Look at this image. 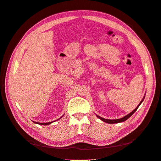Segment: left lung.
I'll list each match as a JSON object with an SVG mask.
<instances>
[{
    "label": "left lung",
    "instance_id": "obj_1",
    "mask_svg": "<svg viewBox=\"0 0 161 161\" xmlns=\"http://www.w3.org/2000/svg\"><path fill=\"white\" fill-rule=\"evenodd\" d=\"M144 97L143 98V99L141 101V102L140 103V104L136 107V108L134 109V110H133L131 112V113H130L128 115H125V117H124V118H120V119H104V118H101V117H100V116H98V115H97V117H98V118L100 119H101L102 121H103L104 122H106V123H108V124H115V123H119V122H123V121H125L126 119H128L130 117H131V115H132L134 114V112L137 110V109L139 108V106L140 105V104L142 103V101H144Z\"/></svg>",
    "mask_w": 161,
    "mask_h": 161
}]
</instances>
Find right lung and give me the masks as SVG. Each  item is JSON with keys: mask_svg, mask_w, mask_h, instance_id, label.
<instances>
[{"mask_svg": "<svg viewBox=\"0 0 161 161\" xmlns=\"http://www.w3.org/2000/svg\"><path fill=\"white\" fill-rule=\"evenodd\" d=\"M61 118H62V117H61ZM35 123L37 124H40V125H48V124H50L51 123H52V121H51V122H48V123H39V122H35Z\"/></svg>", "mask_w": 161, "mask_h": 161, "instance_id": "add662e5", "label": "right lung"}]
</instances>
